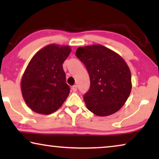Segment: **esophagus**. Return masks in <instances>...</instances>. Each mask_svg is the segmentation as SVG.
Returning <instances> with one entry per match:
<instances>
[{
  "mask_svg": "<svg viewBox=\"0 0 159 159\" xmlns=\"http://www.w3.org/2000/svg\"><path fill=\"white\" fill-rule=\"evenodd\" d=\"M71 90H73V92H76V91L77 90V85H74L72 88H71Z\"/></svg>",
  "mask_w": 159,
  "mask_h": 159,
  "instance_id": "esophagus-1",
  "label": "esophagus"
}]
</instances>
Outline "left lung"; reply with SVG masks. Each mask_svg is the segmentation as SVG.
<instances>
[{"label": "left lung", "mask_w": 159, "mask_h": 159, "mask_svg": "<svg viewBox=\"0 0 159 159\" xmlns=\"http://www.w3.org/2000/svg\"><path fill=\"white\" fill-rule=\"evenodd\" d=\"M76 56L90 76V89L84 95L88 109L99 116L118 111L132 90L131 72L124 58L101 45L79 47Z\"/></svg>", "instance_id": "8db88e82"}]
</instances>
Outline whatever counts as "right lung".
Masks as SVG:
<instances>
[{
    "mask_svg": "<svg viewBox=\"0 0 159 159\" xmlns=\"http://www.w3.org/2000/svg\"><path fill=\"white\" fill-rule=\"evenodd\" d=\"M69 45L50 44L34 54L21 80L26 104L33 111L51 114L57 111L70 92L63 63L71 53Z\"/></svg>",
    "mask_w": 159,
    "mask_h": 159,
    "instance_id": "obj_1",
    "label": "right lung"
}]
</instances>
